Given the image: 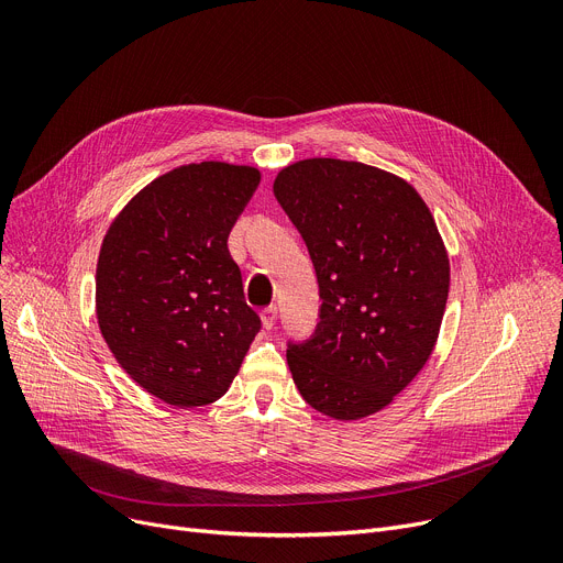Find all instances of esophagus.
Wrapping results in <instances>:
<instances>
[{
	"label": "esophagus",
	"mask_w": 563,
	"mask_h": 563,
	"mask_svg": "<svg viewBox=\"0 0 563 563\" xmlns=\"http://www.w3.org/2000/svg\"><path fill=\"white\" fill-rule=\"evenodd\" d=\"M260 317H262V327H264L266 331H272V329L276 327V321H278V308H276V306L264 308V310L260 312Z\"/></svg>",
	"instance_id": "esophagus-1"
}]
</instances>
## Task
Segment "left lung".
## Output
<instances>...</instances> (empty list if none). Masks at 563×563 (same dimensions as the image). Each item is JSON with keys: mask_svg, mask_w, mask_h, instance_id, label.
Returning a JSON list of instances; mask_svg holds the SVG:
<instances>
[{"mask_svg": "<svg viewBox=\"0 0 563 563\" xmlns=\"http://www.w3.org/2000/svg\"><path fill=\"white\" fill-rule=\"evenodd\" d=\"M274 196L303 236L319 321L287 340L301 397L358 420L388 406L429 361L450 291V260L429 207L401 177L342 159L283 168Z\"/></svg>", "mask_w": 563, "mask_h": 563, "instance_id": "1", "label": "left lung"}]
</instances>
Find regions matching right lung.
<instances>
[{
  "mask_svg": "<svg viewBox=\"0 0 563 563\" xmlns=\"http://www.w3.org/2000/svg\"><path fill=\"white\" fill-rule=\"evenodd\" d=\"M257 185L251 166H180L139 191L102 242V338L139 386L170 406L225 395L262 329L228 251Z\"/></svg>",
  "mask_w": 563,
  "mask_h": 563,
  "instance_id": "right-lung-1",
  "label": "right lung"
}]
</instances>
